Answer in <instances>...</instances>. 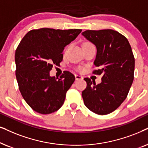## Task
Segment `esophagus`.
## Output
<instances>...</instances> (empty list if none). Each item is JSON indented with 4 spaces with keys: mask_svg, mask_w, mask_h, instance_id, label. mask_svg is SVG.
Here are the masks:
<instances>
[{
    "mask_svg": "<svg viewBox=\"0 0 148 148\" xmlns=\"http://www.w3.org/2000/svg\"><path fill=\"white\" fill-rule=\"evenodd\" d=\"M75 78H76V80H82V78H83V77H82V76H80V75H78V74H76Z\"/></svg>",
    "mask_w": 148,
    "mask_h": 148,
    "instance_id": "34e87169",
    "label": "esophagus"
}]
</instances>
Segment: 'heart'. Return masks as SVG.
<instances>
[{
	"label": "heart",
	"instance_id": "obj_1",
	"mask_svg": "<svg viewBox=\"0 0 148 148\" xmlns=\"http://www.w3.org/2000/svg\"><path fill=\"white\" fill-rule=\"evenodd\" d=\"M85 43H90V42H85Z\"/></svg>",
	"mask_w": 148,
	"mask_h": 148
}]
</instances>
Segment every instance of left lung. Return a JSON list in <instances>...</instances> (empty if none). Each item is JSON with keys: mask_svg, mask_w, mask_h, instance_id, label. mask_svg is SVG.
Wrapping results in <instances>:
<instances>
[{"mask_svg": "<svg viewBox=\"0 0 148 148\" xmlns=\"http://www.w3.org/2000/svg\"><path fill=\"white\" fill-rule=\"evenodd\" d=\"M82 34L97 47L92 74L102 75L95 84L84 78L86 87L82 92L84 105L99 115L116 110L125 101L134 79L135 58L125 36L113 29L86 30Z\"/></svg>", "mask_w": 148, "mask_h": 148, "instance_id": "8db88e82", "label": "left lung"}]
</instances>
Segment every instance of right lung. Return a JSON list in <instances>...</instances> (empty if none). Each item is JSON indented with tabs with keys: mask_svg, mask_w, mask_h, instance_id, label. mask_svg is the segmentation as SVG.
Wrapping results in <instances>:
<instances>
[{
	"mask_svg": "<svg viewBox=\"0 0 148 148\" xmlns=\"http://www.w3.org/2000/svg\"><path fill=\"white\" fill-rule=\"evenodd\" d=\"M80 29H32L15 51L17 81L21 95L32 109L42 114L57 111L64 104L75 76L64 71L60 78L51 77L53 66H60L64 47L81 32Z\"/></svg>",
	"mask_w": 148,
	"mask_h": 148,
	"instance_id": "right-lung-1",
	"label": "right lung"
}]
</instances>
